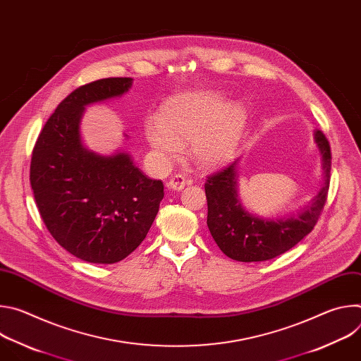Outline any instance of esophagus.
Wrapping results in <instances>:
<instances>
[{
	"mask_svg": "<svg viewBox=\"0 0 361 361\" xmlns=\"http://www.w3.org/2000/svg\"><path fill=\"white\" fill-rule=\"evenodd\" d=\"M167 187L170 190H174V191H181L185 187V178L181 174H176L167 183Z\"/></svg>",
	"mask_w": 361,
	"mask_h": 361,
	"instance_id": "34e87169",
	"label": "esophagus"
}]
</instances>
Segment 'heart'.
I'll list each match as a JSON object with an SVG mask.
<instances>
[{
	"instance_id": "1",
	"label": "heart",
	"mask_w": 361,
	"mask_h": 361,
	"mask_svg": "<svg viewBox=\"0 0 361 361\" xmlns=\"http://www.w3.org/2000/svg\"><path fill=\"white\" fill-rule=\"evenodd\" d=\"M247 123L244 106L210 90L190 91L169 98L159 117H148L144 135L154 156L167 164L191 141V157L205 169L228 163L240 145Z\"/></svg>"
}]
</instances>
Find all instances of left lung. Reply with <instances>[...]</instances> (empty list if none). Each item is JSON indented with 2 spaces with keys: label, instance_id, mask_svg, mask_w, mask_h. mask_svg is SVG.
<instances>
[{
  "label": "left lung",
  "instance_id": "obj_1",
  "mask_svg": "<svg viewBox=\"0 0 361 361\" xmlns=\"http://www.w3.org/2000/svg\"><path fill=\"white\" fill-rule=\"evenodd\" d=\"M322 154L323 185L297 213L281 217H262L248 212L238 195V161L210 176L205 183L207 226L220 250L235 262H266L288 251L310 233L324 207L329 192L331 151L322 131L314 133Z\"/></svg>",
  "mask_w": 361,
  "mask_h": 361
}]
</instances>
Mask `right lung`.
I'll list each match as a JSON object with an SVG mask.
<instances>
[{
  "mask_svg": "<svg viewBox=\"0 0 361 361\" xmlns=\"http://www.w3.org/2000/svg\"><path fill=\"white\" fill-rule=\"evenodd\" d=\"M133 78H102L74 90L48 118L32 149L30 181L45 227L77 259L92 264L124 260L145 238L164 185L145 177L130 154L110 156L81 138L85 107L117 98Z\"/></svg>",
  "mask_w": 361,
  "mask_h": 361,
  "instance_id": "obj_1",
  "label": "right lung"
}]
</instances>
